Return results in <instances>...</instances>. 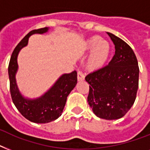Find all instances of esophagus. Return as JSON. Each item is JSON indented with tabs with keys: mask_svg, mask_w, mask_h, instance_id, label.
Returning a JSON list of instances; mask_svg holds the SVG:
<instances>
[{
	"mask_svg": "<svg viewBox=\"0 0 150 150\" xmlns=\"http://www.w3.org/2000/svg\"><path fill=\"white\" fill-rule=\"evenodd\" d=\"M77 77H78V80H79V81H82V80H84L85 79L84 72H83V71H78Z\"/></svg>",
	"mask_w": 150,
	"mask_h": 150,
	"instance_id": "obj_1",
	"label": "esophagus"
}]
</instances>
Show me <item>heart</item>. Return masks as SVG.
Returning a JSON list of instances; mask_svg holds the SVG:
<instances>
[{
  "instance_id": "obj_1",
  "label": "heart",
  "mask_w": 150,
  "mask_h": 150,
  "mask_svg": "<svg viewBox=\"0 0 150 150\" xmlns=\"http://www.w3.org/2000/svg\"><path fill=\"white\" fill-rule=\"evenodd\" d=\"M86 50H93L89 60V66L91 68H98L107 60L110 52V45L100 36H95L87 41Z\"/></svg>"
}]
</instances>
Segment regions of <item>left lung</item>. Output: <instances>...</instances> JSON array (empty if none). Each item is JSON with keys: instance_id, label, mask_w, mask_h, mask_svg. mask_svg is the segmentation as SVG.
<instances>
[{"instance_id": "left-lung-1", "label": "left lung", "mask_w": 150, "mask_h": 150, "mask_svg": "<svg viewBox=\"0 0 150 150\" xmlns=\"http://www.w3.org/2000/svg\"><path fill=\"white\" fill-rule=\"evenodd\" d=\"M115 46V54L107 65L86 76L89 84L88 103L96 116L106 120L124 117L135 103L139 68L131 47L107 33Z\"/></svg>"}]
</instances>
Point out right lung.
I'll return each instance as SVG.
<instances>
[{
	"instance_id": "right-lung-1",
	"label": "right lung",
	"mask_w": 150,
	"mask_h": 150,
	"mask_svg": "<svg viewBox=\"0 0 150 150\" xmlns=\"http://www.w3.org/2000/svg\"><path fill=\"white\" fill-rule=\"evenodd\" d=\"M48 28L34 29L29 32L13 50L8 65L11 99L18 110L29 121L35 123H48L58 118L65 106L67 97L77 83V72L64 74L59 79L49 91L36 100H29L21 96L15 82V73L18 69L17 57L22 47L27 45L29 37L34 33H43Z\"/></svg>"
}]
</instances>
